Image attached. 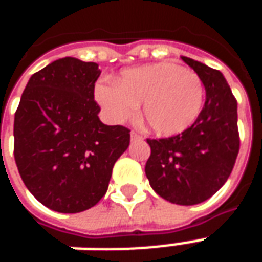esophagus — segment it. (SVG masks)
Wrapping results in <instances>:
<instances>
[{
    "mask_svg": "<svg viewBox=\"0 0 262 262\" xmlns=\"http://www.w3.org/2000/svg\"><path fill=\"white\" fill-rule=\"evenodd\" d=\"M130 137H132V140H137V139H142V136H140L139 133H136V132H132Z\"/></svg>",
    "mask_w": 262,
    "mask_h": 262,
    "instance_id": "obj_1",
    "label": "esophagus"
}]
</instances>
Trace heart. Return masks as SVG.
Instances as JSON below:
<instances>
[{
  "instance_id": "obj_1",
  "label": "heart",
  "mask_w": 262,
  "mask_h": 262,
  "mask_svg": "<svg viewBox=\"0 0 262 262\" xmlns=\"http://www.w3.org/2000/svg\"><path fill=\"white\" fill-rule=\"evenodd\" d=\"M97 102L114 122L133 118L143 103V119L159 136L188 130L202 112L201 77L168 61L123 70L115 82H98Z\"/></svg>"
}]
</instances>
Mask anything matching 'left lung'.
Here are the masks:
<instances>
[{"label": "left lung", "mask_w": 262, "mask_h": 262, "mask_svg": "<svg viewBox=\"0 0 262 262\" xmlns=\"http://www.w3.org/2000/svg\"><path fill=\"white\" fill-rule=\"evenodd\" d=\"M181 59L201 77L206 101L188 130L167 139H147L151 154L144 170L156 193L189 206L223 187L236 163L240 137L237 101L223 74L196 60Z\"/></svg>", "instance_id": "left-lung-1"}]
</instances>
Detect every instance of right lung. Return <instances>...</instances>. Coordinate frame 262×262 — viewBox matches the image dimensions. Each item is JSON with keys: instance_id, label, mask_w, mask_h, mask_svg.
Wrapping results in <instances>:
<instances>
[{"instance_id": "add662e5", "label": "right lung", "mask_w": 262, "mask_h": 262, "mask_svg": "<svg viewBox=\"0 0 262 262\" xmlns=\"http://www.w3.org/2000/svg\"><path fill=\"white\" fill-rule=\"evenodd\" d=\"M97 63L59 59L32 75L15 112L14 156L33 196L60 213L95 206L116 160L130 143L125 126H108L94 99Z\"/></svg>"}]
</instances>
